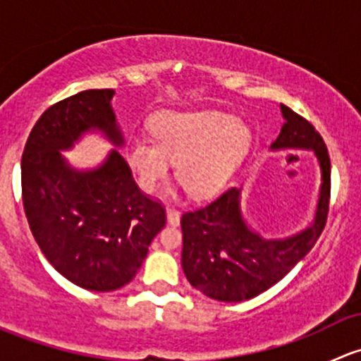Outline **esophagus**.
I'll return each mask as SVG.
<instances>
[{"mask_svg": "<svg viewBox=\"0 0 361 361\" xmlns=\"http://www.w3.org/2000/svg\"><path fill=\"white\" fill-rule=\"evenodd\" d=\"M166 213H167V224L176 227V225L180 224V211L174 209V207H167Z\"/></svg>", "mask_w": 361, "mask_h": 361, "instance_id": "obj_1", "label": "esophagus"}]
</instances>
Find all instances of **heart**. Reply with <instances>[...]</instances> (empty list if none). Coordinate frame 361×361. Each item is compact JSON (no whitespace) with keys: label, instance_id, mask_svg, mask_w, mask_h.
Returning <instances> with one entry per match:
<instances>
[{"label":"heart","instance_id":"1","mask_svg":"<svg viewBox=\"0 0 361 361\" xmlns=\"http://www.w3.org/2000/svg\"><path fill=\"white\" fill-rule=\"evenodd\" d=\"M155 140L136 134L126 145V160L148 194L167 180L171 162L176 178L195 199L220 190L251 145L241 120L216 110L166 111L154 123Z\"/></svg>","mask_w":361,"mask_h":361}]
</instances>
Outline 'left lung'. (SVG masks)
Listing matches in <instances>:
<instances>
[{
  "mask_svg": "<svg viewBox=\"0 0 361 361\" xmlns=\"http://www.w3.org/2000/svg\"><path fill=\"white\" fill-rule=\"evenodd\" d=\"M285 123L271 150H311L322 171L314 220L298 234L265 239L241 213V188H228L218 199L181 216V267L194 288L221 302L257 297L286 274L312 250L329 214L330 157L325 141L305 118L281 104Z\"/></svg>",
  "mask_w": 361,
  "mask_h": 361,
  "instance_id": "1",
  "label": "left lung"
}]
</instances>
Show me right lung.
I'll list each match as a JSON object with an SVG mask.
<instances>
[{
  "label": "right lung",
  "instance_id": "obj_1",
  "mask_svg": "<svg viewBox=\"0 0 361 361\" xmlns=\"http://www.w3.org/2000/svg\"><path fill=\"white\" fill-rule=\"evenodd\" d=\"M113 96L111 89H90L50 106L32 127L20 162L24 211L39 250L59 274L92 292L133 281L166 225L162 204L137 188L118 150L94 169H76L61 154L90 130L122 147Z\"/></svg>",
  "mask_w": 361,
  "mask_h": 361
}]
</instances>
